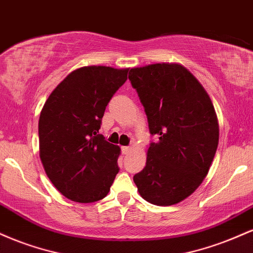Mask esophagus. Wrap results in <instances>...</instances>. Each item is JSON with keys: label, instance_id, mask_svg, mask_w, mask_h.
Listing matches in <instances>:
<instances>
[{"label": "esophagus", "instance_id": "esophagus-1", "mask_svg": "<svg viewBox=\"0 0 253 253\" xmlns=\"http://www.w3.org/2000/svg\"><path fill=\"white\" fill-rule=\"evenodd\" d=\"M121 150H123L124 155H127V153L130 152V150H132V147H130V146H124Z\"/></svg>", "mask_w": 253, "mask_h": 253}]
</instances>
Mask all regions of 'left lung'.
<instances>
[{"label":"left lung","instance_id":"left-lung-1","mask_svg":"<svg viewBox=\"0 0 253 253\" xmlns=\"http://www.w3.org/2000/svg\"><path fill=\"white\" fill-rule=\"evenodd\" d=\"M151 134L146 165L133 177L147 202L171 206L195 191L211 169L219 144V123L210 95L178 63L130 69Z\"/></svg>","mask_w":253,"mask_h":253}]
</instances>
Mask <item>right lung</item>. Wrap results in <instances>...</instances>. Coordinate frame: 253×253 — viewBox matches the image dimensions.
Segmentation results:
<instances>
[{"label": "right lung", "instance_id": "add662e5", "mask_svg": "<svg viewBox=\"0 0 253 253\" xmlns=\"http://www.w3.org/2000/svg\"><path fill=\"white\" fill-rule=\"evenodd\" d=\"M128 68L90 65L60 82L39 118V156L52 184L71 201L102 200L119 172L120 147L97 134L110 98Z\"/></svg>", "mask_w": 253, "mask_h": 253}]
</instances>
